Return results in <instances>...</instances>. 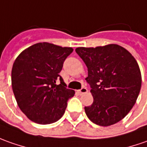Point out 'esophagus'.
I'll return each instance as SVG.
<instances>
[{"label": "esophagus", "instance_id": "esophagus-1", "mask_svg": "<svg viewBox=\"0 0 147 147\" xmlns=\"http://www.w3.org/2000/svg\"><path fill=\"white\" fill-rule=\"evenodd\" d=\"M88 92V90L86 87H82L81 90H78V93L79 94H86V93H87Z\"/></svg>", "mask_w": 147, "mask_h": 147}]
</instances>
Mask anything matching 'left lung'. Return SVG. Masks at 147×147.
<instances>
[{
  "mask_svg": "<svg viewBox=\"0 0 147 147\" xmlns=\"http://www.w3.org/2000/svg\"><path fill=\"white\" fill-rule=\"evenodd\" d=\"M88 70L86 78L94 101L85 107L87 117L100 126L114 125L129 113L139 94L142 75L129 51L117 44L77 48Z\"/></svg>",
  "mask_w": 147,
  "mask_h": 147,
  "instance_id": "left-lung-1",
  "label": "left lung"
}]
</instances>
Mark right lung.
<instances>
[{"label":"right lung","instance_id":"right-lung-1","mask_svg":"<svg viewBox=\"0 0 147 147\" xmlns=\"http://www.w3.org/2000/svg\"><path fill=\"white\" fill-rule=\"evenodd\" d=\"M74 49L49 43H38L25 49L14 61L12 88L17 103L28 119L51 124L64 115L74 90L67 89L60 76L63 63ZM57 80L61 81L59 85Z\"/></svg>","mask_w":147,"mask_h":147}]
</instances>
